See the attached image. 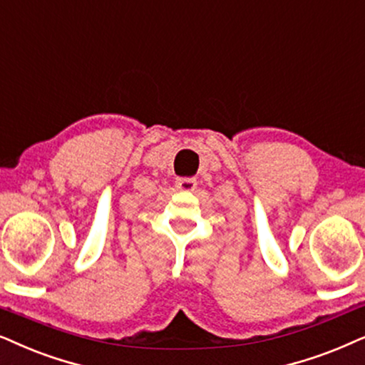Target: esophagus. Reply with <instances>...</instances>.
<instances>
[{"instance_id": "esophagus-1", "label": "esophagus", "mask_w": 365, "mask_h": 365, "mask_svg": "<svg viewBox=\"0 0 365 365\" xmlns=\"http://www.w3.org/2000/svg\"><path fill=\"white\" fill-rule=\"evenodd\" d=\"M196 179L192 178H179L176 181V187L179 191H194V187H196Z\"/></svg>"}]
</instances>
